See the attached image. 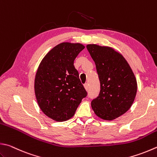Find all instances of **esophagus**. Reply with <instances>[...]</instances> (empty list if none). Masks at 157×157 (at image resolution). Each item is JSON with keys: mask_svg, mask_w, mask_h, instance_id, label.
Instances as JSON below:
<instances>
[{"mask_svg": "<svg viewBox=\"0 0 157 157\" xmlns=\"http://www.w3.org/2000/svg\"><path fill=\"white\" fill-rule=\"evenodd\" d=\"M84 87H85V90H89V84L88 83H85L84 84Z\"/></svg>", "mask_w": 157, "mask_h": 157, "instance_id": "34e87169", "label": "esophagus"}]
</instances>
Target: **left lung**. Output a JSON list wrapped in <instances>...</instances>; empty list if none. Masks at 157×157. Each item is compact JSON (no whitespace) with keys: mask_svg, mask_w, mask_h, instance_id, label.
Wrapping results in <instances>:
<instances>
[{"mask_svg":"<svg viewBox=\"0 0 157 157\" xmlns=\"http://www.w3.org/2000/svg\"><path fill=\"white\" fill-rule=\"evenodd\" d=\"M100 82L98 96L91 101L98 117L113 120L131 108L137 90L135 76L124 57L108 46L88 44Z\"/></svg>","mask_w":157,"mask_h":157,"instance_id":"1","label":"left lung"}]
</instances>
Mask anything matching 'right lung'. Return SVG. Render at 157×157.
Segmentation results:
<instances>
[{"label":"right lung","mask_w":157,"mask_h":157,"mask_svg":"<svg viewBox=\"0 0 157 157\" xmlns=\"http://www.w3.org/2000/svg\"><path fill=\"white\" fill-rule=\"evenodd\" d=\"M84 48L79 43H61L47 53L38 67L35 96L41 110L53 120L70 119L87 95L74 66V61Z\"/></svg>","instance_id":"1"}]
</instances>
